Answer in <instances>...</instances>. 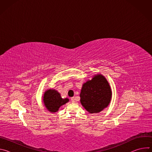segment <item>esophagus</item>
<instances>
[{
	"label": "esophagus",
	"mask_w": 152,
	"mask_h": 152,
	"mask_svg": "<svg viewBox=\"0 0 152 152\" xmlns=\"http://www.w3.org/2000/svg\"><path fill=\"white\" fill-rule=\"evenodd\" d=\"M71 101H72V102H73V103H74L75 102V98L73 97H72L71 98Z\"/></svg>",
	"instance_id": "1"
}]
</instances>
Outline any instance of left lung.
<instances>
[{"instance_id":"obj_1","label":"left lung","mask_w":152,"mask_h":152,"mask_svg":"<svg viewBox=\"0 0 152 152\" xmlns=\"http://www.w3.org/2000/svg\"><path fill=\"white\" fill-rule=\"evenodd\" d=\"M80 97V103L86 111L91 114L98 113L109 105L112 91L106 79L99 74L83 84Z\"/></svg>"}]
</instances>
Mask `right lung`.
Wrapping results in <instances>:
<instances>
[{
  "mask_svg": "<svg viewBox=\"0 0 152 152\" xmlns=\"http://www.w3.org/2000/svg\"><path fill=\"white\" fill-rule=\"evenodd\" d=\"M69 101V99H62L57 91L49 89L45 91L43 96V102L49 111L50 113H56L59 108L63 104Z\"/></svg>",
  "mask_w": 152,
  "mask_h": 152,
  "instance_id": "add662e5",
  "label": "right lung"
}]
</instances>
